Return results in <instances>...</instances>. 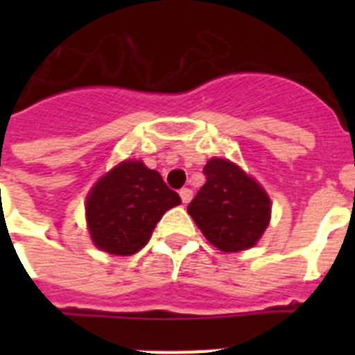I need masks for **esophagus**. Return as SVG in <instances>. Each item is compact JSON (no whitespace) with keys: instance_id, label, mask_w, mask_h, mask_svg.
I'll return each mask as SVG.
<instances>
[{"instance_id":"esophagus-1","label":"esophagus","mask_w":355,"mask_h":355,"mask_svg":"<svg viewBox=\"0 0 355 355\" xmlns=\"http://www.w3.org/2000/svg\"><path fill=\"white\" fill-rule=\"evenodd\" d=\"M180 196H181V200H183V205H188L190 199H192V190H190V188H181Z\"/></svg>"}]
</instances>
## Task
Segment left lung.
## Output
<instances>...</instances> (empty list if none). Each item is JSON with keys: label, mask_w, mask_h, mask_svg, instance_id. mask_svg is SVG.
<instances>
[{"label": "left lung", "mask_w": 355, "mask_h": 355, "mask_svg": "<svg viewBox=\"0 0 355 355\" xmlns=\"http://www.w3.org/2000/svg\"><path fill=\"white\" fill-rule=\"evenodd\" d=\"M206 183L188 205V213L206 240L224 252L258 243L270 222V199L261 184L233 162L211 158Z\"/></svg>", "instance_id": "obj_1"}]
</instances>
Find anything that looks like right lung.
<instances>
[{"label": "right lung", "instance_id": "add662e5", "mask_svg": "<svg viewBox=\"0 0 355 355\" xmlns=\"http://www.w3.org/2000/svg\"><path fill=\"white\" fill-rule=\"evenodd\" d=\"M181 197L142 162L126 159L97 181L87 197V224L94 245L115 256L139 252L156 224Z\"/></svg>", "mask_w": 355, "mask_h": 355}]
</instances>
